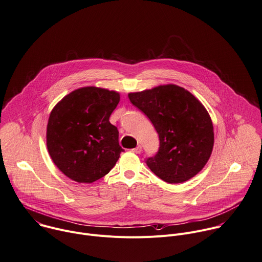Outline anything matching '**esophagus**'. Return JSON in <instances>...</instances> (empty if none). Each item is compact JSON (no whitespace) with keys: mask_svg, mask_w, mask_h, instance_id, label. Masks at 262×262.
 Here are the masks:
<instances>
[{"mask_svg":"<svg viewBox=\"0 0 262 262\" xmlns=\"http://www.w3.org/2000/svg\"><path fill=\"white\" fill-rule=\"evenodd\" d=\"M141 150H142V149H141V146H140V145H138V146H136L135 148H133V149H132V151H133V152H135V154H140V152H141Z\"/></svg>","mask_w":262,"mask_h":262,"instance_id":"34e87169","label":"esophagus"}]
</instances>
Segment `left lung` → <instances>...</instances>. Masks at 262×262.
I'll return each instance as SVG.
<instances>
[{
  "label": "left lung",
  "instance_id": "obj_1",
  "mask_svg": "<svg viewBox=\"0 0 262 262\" xmlns=\"http://www.w3.org/2000/svg\"><path fill=\"white\" fill-rule=\"evenodd\" d=\"M160 137L158 154L148 168L168 183H181L196 175L213 150L214 130L209 113L189 91L174 84L129 93Z\"/></svg>",
  "mask_w": 262,
  "mask_h": 262
}]
</instances>
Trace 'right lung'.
<instances>
[{"instance_id": "add662e5", "label": "right lung", "mask_w": 262, "mask_h": 262, "mask_svg": "<svg viewBox=\"0 0 262 262\" xmlns=\"http://www.w3.org/2000/svg\"><path fill=\"white\" fill-rule=\"evenodd\" d=\"M120 93L94 86L66 95L51 111L46 142L56 167L69 178L92 183L105 176L124 150L110 117Z\"/></svg>"}]
</instances>
